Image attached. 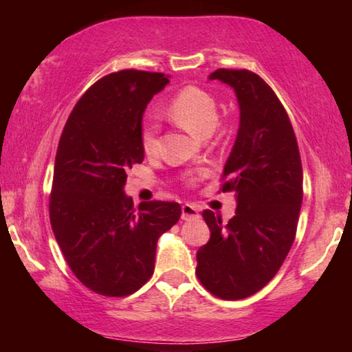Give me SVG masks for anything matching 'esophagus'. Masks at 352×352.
<instances>
[{
    "label": "esophagus",
    "instance_id": "1",
    "mask_svg": "<svg viewBox=\"0 0 352 352\" xmlns=\"http://www.w3.org/2000/svg\"><path fill=\"white\" fill-rule=\"evenodd\" d=\"M200 212L197 208L190 204H184L182 206V219L183 220H192V219H199Z\"/></svg>",
    "mask_w": 352,
    "mask_h": 352
}]
</instances>
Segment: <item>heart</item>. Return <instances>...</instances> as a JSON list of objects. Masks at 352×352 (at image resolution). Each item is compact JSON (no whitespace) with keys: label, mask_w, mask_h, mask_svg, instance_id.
I'll list each match as a JSON object with an SVG mask.
<instances>
[{"label":"heart","mask_w":352,"mask_h":352,"mask_svg":"<svg viewBox=\"0 0 352 352\" xmlns=\"http://www.w3.org/2000/svg\"><path fill=\"white\" fill-rule=\"evenodd\" d=\"M166 116L189 133L205 140L217 127L219 105L210 91L200 87H186L170 100ZM141 146L147 155L158 152V126L151 119L141 127Z\"/></svg>","instance_id":"obj_1"}]
</instances>
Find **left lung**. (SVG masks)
I'll use <instances>...</instances> for the list:
<instances>
[{
  "instance_id": "1",
  "label": "left lung",
  "mask_w": 352,
  "mask_h": 352,
  "mask_svg": "<svg viewBox=\"0 0 352 352\" xmlns=\"http://www.w3.org/2000/svg\"><path fill=\"white\" fill-rule=\"evenodd\" d=\"M234 90L239 129L223 168L236 214L223 225L206 210L211 237L197 252V278L222 300L256 294L276 275L294 243L302 204V168L294 127L272 88L247 69L208 76Z\"/></svg>"
}]
</instances>
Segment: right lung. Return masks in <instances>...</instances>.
I'll list each match as a JSON object with an SVG mask.
<instances>
[{"label": "right lung", "instance_id": "add662e5", "mask_svg": "<svg viewBox=\"0 0 352 352\" xmlns=\"http://www.w3.org/2000/svg\"><path fill=\"white\" fill-rule=\"evenodd\" d=\"M162 73L102 77L71 111L58 141L50 219L76 278L96 294L127 296L153 275L160 236L180 219L175 201L133 206L127 170L142 163V115L168 85Z\"/></svg>", "mask_w": 352, "mask_h": 352}]
</instances>
